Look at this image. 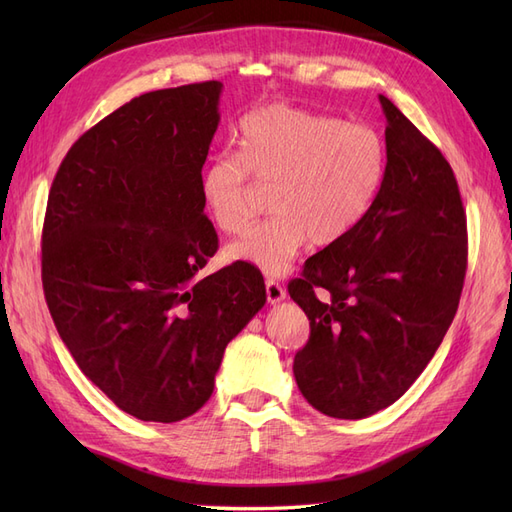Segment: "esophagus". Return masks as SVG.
<instances>
[{
    "instance_id": "obj_1",
    "label": "esophagus",
    "mask_w": 512,
    "mask_h": 512,
    "mask_svg": "<svg viewBox=\"0 0 512 512\" xmlns=\"http://www.w3.org/2000/svg\"><path fill=\"white\" fill-rule=\"evenodd\" d=\"M284 299H286L284 286L277 284L275 280H267V301H269L271 305H275V303H280V301H284Z\"/></svg>"
}]
</instances>
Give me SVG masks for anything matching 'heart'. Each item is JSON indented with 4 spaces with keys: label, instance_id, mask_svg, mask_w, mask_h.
<instances>
[{
    "label": "heart",
    "instance_id": "obj_1",
    "mask_svg": "<svg viewBox=\"0 0 512 512\" xmlns=\"http://www.w3.org/2000/svg\"><path fill=\"white\" fill-rule=\"evenodd\" d=\"M237 153L224 151L200 175L213 226L235 235L254 213V183L271 185L269 220L245 230L226 258L282 275L309 241L324 247L348 237L376 203L386 175V143L367 123L267 104L237 128Z\"/></svg>",
    "mask_w": 512,
    "mask_h": 512
}]
</instances>
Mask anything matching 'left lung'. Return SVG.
Returning a JSON list of instances; mask_svg holds the SVG:
<instances>
[{"instance_id":"obj_1","label":"left lung","mask_w":512,"mask_h":512,"mask_svg":"<svg viewBox=\"0 0 512 512\" xmlns=\"http://www.w3.org/2000/svg\"><path fill=\"white\" fill-rule=\"evenodd\" d=\"M380 104L386 175L376 203L288 284L312 329L294 380L316 410L350 421L395 404L423 374L455 318L468 265L451 164L389 98ZM318 287L327 300L315 297Z\"/></svg>"}]
</instances>
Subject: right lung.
I'll return each instance as SVG.
<instances>
[{
    "label": "right lung",
    "instance_id": "right-lung-1",
    "mask_svg": "<svg viewBox=\"0 0 512 512\" xmlns=\"http://www.w3.org/2000/svg\"><path fill=\"white\" fill-rule=\"evenodd\" d=\"M222 87L119 106L70 147L46 203L42 286L57 333L83 374L141 421L203 408L228 342L267 301L247 262L196 280L218 252L200 175Z\"/></svg>",
    "mask_w": 512,
    "mask_h": 512
}]
</instances>
